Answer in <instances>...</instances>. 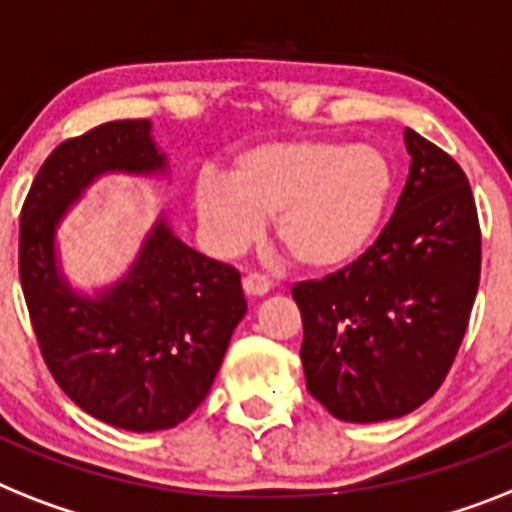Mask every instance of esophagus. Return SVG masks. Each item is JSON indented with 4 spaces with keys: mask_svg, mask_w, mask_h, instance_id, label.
<instances>
[{
    "mask_svg": "<svg viewBox=\"0 0 512 512\" xmlns=\"http://www.w3.org/2000/svg\"><path fill=\"white\" fill-rule=\"evenodd\" d=\"M243 290H246L248 295H256V298H259V295H266L269 290H272V282L266 280L264 274L253 272L243 277Z\"/></svg>",
    "mask_w": 512,
    "mask_h": 512,
    "instance_id": "obj_1",
    "label": "esophagus"
}]
</instances>
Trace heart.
<instances>
[{"instance_id":"obj_1","label":"heart","mask_w":512,"mask_h":512,"mask_svg":"<svg viewBox=\"0 0 512 512\" xmlns=\"http://www.w3.org/2000/svg\"><path fill=\"white\" fill-rule=\"evenodd\" d=\"M395 193V167L377 146L348 141L259 143L235 156L227 180L201 175L198 227L217 256L248 248L272 217L274 238L306 269L353 264L374 243Z\"/></svg>"}]
</instances>
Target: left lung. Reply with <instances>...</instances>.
Returning a JSON list of instances; mask_svg holds the SVG:
<instances>
[{"label":"left lung","mask_w":512,"mask_h":512,"mask_svg":"<svg viewBox=\"0 0 512 512\" xmlns=\"http://www.w3.org/2000/svg\"><path fill=\"white\" fill-rule=\"evenodd\" d=\"M411 170L374 246L324 280L298 282L306 387L340 421L416 411L458 356L481 274L466 172L405 130Z\"/></svg>","instance_id":"obj_1"}]
</instances>
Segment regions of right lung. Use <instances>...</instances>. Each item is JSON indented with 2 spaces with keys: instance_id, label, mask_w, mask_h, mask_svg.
<instances>
[{
  "instance_id": "1",
  "label": "right lung",
  "mask_w": 512,
  "mask_h": 512,
  "mask_svg": "<svg viewBox=\"0 0 512 512\" xmlns=\"http://www.w3.org/2000/svg\"><path fill=\"white\" fill-rule=\"evenodd\" d=\"M164 175L149 120H114L59 143L20 214V285L54 382L94 418L128 432L183 424L209 395L246 316L240 272L193 251L159 217L117 282L70 287L57 227L96 177Z\"/></svg>"
}]
</instances>
